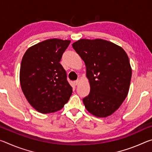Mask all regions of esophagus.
<instances>
[{
    "label": "esophagus",
    "instance_id": "esophagus-1",
    "mask_svg": "<svg viewBox=\"0 0 152 152\" xmlns=\"http://www.w3.org/2000/svg\"><path fill=\"white\" fill-rule=\"evenodd\" d=\"M79 82H80V80L78 79V80H75L74 82V84H75L76 86H77L78 84V83H79Z\"/></svg>",
    "mask_w": 152,
    "mask_h": 152
}]
</instances>
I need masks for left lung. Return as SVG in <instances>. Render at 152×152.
<instances>
[{
	"label": "left lung",
	"mask_w": 152,
	"mask_h": 152,
	"mask_svg": "<svg viewBox=\"0 0 152 152\" xmlns=\"http://www.w3.org/2000/svg\"><path fill=\"white\" fill-rule=\"evenodd\" d=\"M84 61L91 91L83 102L97 117H106L119 109L127 96L132 70L122 48L101 39L77 41L72 44Z\"/></svg>",
	"instance_id": "left-lung-1"
}]
</instances>
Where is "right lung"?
Returning a JSON list of instances; mask_svg holds the SVG:
<instances>
[{"label": "right lung", "instance_id": "1", "mask_svg": "<svg viewBox=\"0 0 152 152\" xmlns=\"http://www.w3.org/2000/svg\"><path fill=\"white\" fill-rule=\"evenodd\" d=\"M70 40L50 39L29 48L20 69L21 89L29 104L43 114L64 107L72 93L60 61Z\"/></svg>", "mask_w": 152, "mask_h": 152}]
</instances>
